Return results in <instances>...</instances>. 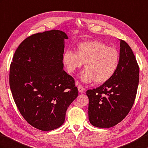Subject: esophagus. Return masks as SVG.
Returning a JSON list of instances; mask_svg holds the SVG:
<instances>
[{
    "label": "esophagus",
    "instance_id": "esophagus-1",
    "mask_svg": "<svg viewBox=\"0 0 148 148\" xmlns=\"http://www.w3.org/2000/svg\"><path fill=\"white\" fill-rule=\"evenodd\" d=\"M77 88H78V91L79 92H81V93H82V92L84 91V87L82 86L81 84H79L78 86H77Z\"/></svg>",
    "mask_w": 148,
    "mask_h": 148
}]
</instances>
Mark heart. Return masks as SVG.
I'll return each instance as SVG.
<instances>
[{
    "instance_id": "obj_1",
    "label": "heart",
    "mask_w": 148,
    "mask_h": 148,
    "mask_svg": "<svg viewBox=\"0 0 148 148\" xmlns=\"http://www.w3.org/2000/svg\"><path fill=\"white\" fill-rule=\"evenodd\" d=\"M121 57L114 48L108 47L97 40L81 42L76 52L68 50L64 51L62 62L69 73H74L84 63L81 78L84 82L94 81L102 84L111 79L117 71Z\"/></svg>"
}]
</instances>
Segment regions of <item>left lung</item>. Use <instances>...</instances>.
Here are the masks:
<instances>
[{
    "label": "left lung",
    "mask_w": 148,
    "mask_h": 148,
    "mask_svg": "<svg viewBox=\"0 0 148 148\" xmlns=\"http://www.w3.org/2000/svg\"><path fill=\"white\" fill-rule=\"evenodd\" d=\"M120 64L113 77L100 86L88 90V116L91 124L110 128L121 122L131 110L139 84V68L132 49L120 42Z\"/></svg>",
    "instance_id": "obj_1"
}]
</instances>
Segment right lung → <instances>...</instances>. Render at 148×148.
Returning a JSON list of instances; mask_svg holds the SVG:
<instances>
[{
  "mask_svg": "<svg viewBox=\"0 0 148 148\" xmlns=\"http://www.w3.org/2000/svg\"><path fill=\"white\" fill-rule=\"evenodd\" d=\"M52 29L31 35L16 49L10 66L9 84L15 103L27 122L49 131L63 124L78 96L71 75L63 69L64 40Z\"/></svg>",
  "mask_w": 148,
  "mask_h": 148,
  "instance_id": "1",
  "label": "right lung"
}]
</instances>
